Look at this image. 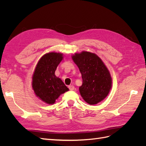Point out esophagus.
Masks as SVG:
<instances>
[{
	"instance_id": "obj_1",
	"label": "esophagus",
	"mask_w": 146,
	"mask_h": 146,
	"mask_svg": "<svg viewBox=\"0 0 146 146\" xmlns=\"http://www.w3.org/2000/svg\"><path fill=\"white\" fill-rule=\"evenodd\" d=\"M68 88H69V90H70V91H72V90H74V86L73 85H69L68 86Z\"/></svg>"
}]
</instances>
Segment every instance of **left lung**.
Instances as JSON below:
<instances>
[{
	"label": "left lung",
	"mask_w": 146,
	"mask_h": 146,
	"mask_svg": "<svg viewBox=\"0 0 146 146\" xmlns=\"http://www.w3.org/2000/svg\"><path fill=\"white\" fill-rule=\"evenodd\" d=\"M72 58L80 70L82 85L80 94L86 102L95 105L103 100L111 88V77L103 61L95 54L82 52Z\"/></svg>",
	"instance_id": "1"
}]
</instances>
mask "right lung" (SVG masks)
Wrapping results in <instances>:
<instances>
[{"instance_id": "obj_1", "label": "right lung", "mask_w": 146, "mask_h": 146, "mask_svg": "<svg viewBox=\"0 0 146 146\" xmlns=\"http://www.w3.org/2000/svg\"><path fill=\"white\" fill-rule=\"evenodd\" d=\"M62 60V54L48 53L41 57L35 70L32 78L33 91L37 97L48 104H54L61 94L69 90L55 75L57 66Z\"/></svg>"}]
</instances>
